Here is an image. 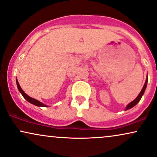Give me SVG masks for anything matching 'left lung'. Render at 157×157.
<instances>
[{
	"instance_id": "left-lung-1",
	"label": "left lung",
	"mask_w": 157,
	"mask_h": 157,
	"mask_svg": "<svg viewBox=\"0 0 157 157\" xmlns=\"http://www.w3.org/2000/svg\"><path fill=\"white\" fill-rule=\"evenodd\" d=\"M147 83H148V75H147L146 82H145L144 87H143L142 90H141V92H140V94H138V96L137 97V98H135V99L133 100V101H132L131 102H129L128 105H127V107H126V108H125V111L130 109V108H132V107H134L135 105H137V104L138 103L139 101H140V99H141V98H142V96L144 95V92H145V90H146V86H147Z\"/></svg>"
}]
</instances>
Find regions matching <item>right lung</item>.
I'll use <instances>...</instances> for the list:
<instances>
[{
  "label": "right lung",
  "instance_id": "obj_1",
  "mask_svg": "<svg viewBox=\"0 0 157 157\" xmlns=\"http://www.w3.org/2000/svg\"><path fill=\"white\" fill-rule=\"evenodd\" d=\"M16 82H17V88H18L19 92H20V93L22 94V95L23 96V98H24L25 99L27 100V101L30 102V103L33 104V105H35L38 106V107H48V105H45V104L42 103L41 102L38 101V100L34 99V98H31V97L28 96V94L25 93L24 91L22 90V89L21 88L20 85H19L18 81H17V79H16Z\"/></svg>",
  "mask_w": 157,
  "mask_h": 157
}]
</instances>
